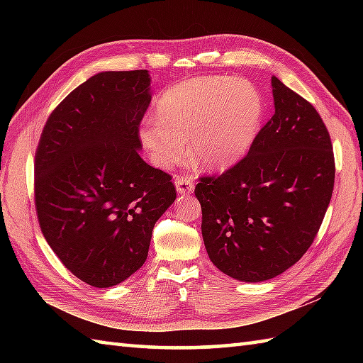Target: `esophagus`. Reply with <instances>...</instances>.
Segmentation results:
<instances>
[{"label":"esophagus","mask_w":363,"mask_h":363,"mask_svg":"<svg viewBox=\"0 0 363 363\" xmlns=\"http://www.w3.org/2000/svg\"><path fill=\"white\" fill-rule=\"evenodd\" d=\"M176 189L179 194H191L195 189V181H194V176L191 174H182V176H177L176 177Z\"/></svg>","instance_id":"1"}]
</instances>
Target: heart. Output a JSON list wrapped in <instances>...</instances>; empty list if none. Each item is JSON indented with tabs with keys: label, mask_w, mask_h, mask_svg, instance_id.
<instances>
[{
	"label": "heart",
	"mask_w": 363,
	"mask_h": 363,
	"mask_svg": "<svg viewBox=\"0 0 363 363\" xmlns=\"http://www.w3.org/2000/svg\"><path fill=\"white\" fill-rule=\"evenodd\" d=\"M265 104L259 89L233 76H201L169 87L156 117L146 118L140 140L157 167L169 168L187 152L207 169H225L250 151Z\"/></svg>",
	"instance_id": "heart-1"
}]
</instances>
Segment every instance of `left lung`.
Returning a JSON list of instances; mask_svg holds the SVG:
<instances>
[{"label":"left lung","instance_id":"obj_1","mask_svg":"<svg viewBox=\"0 0 363 363\" xmlns=\"http://www.w3.org/2000/svg\"><path fill=\"white\" fill-rule=\"evenodd\" d=\"M272 86L274 115L248 154L195 187L207 254L243 282L272 279L304 256L335 181L333 142L317 109L276 76Z\"/></svg>","mask_w":363,"mask_h":363}]
</instances>
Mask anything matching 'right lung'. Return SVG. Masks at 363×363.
Wrapping results in <instances>:
<instances>
[{"label": "right lung", "mask_w": 363, "mask_h": 363, "mask_svg": "<svg viewBox=\"0 0 363 363\" xmlns=\"http://www.w3.org/2000/svg\"><path fill=\"white\" fill-rule=\"evenodd\" d=\"M150 103L146 70L98 73L59 103L37 145L38 225L91 287L117 285L145 264L152 228L176 199L172 176L137 151Z\"/></svg>", "instance_id": "add662e5"}]
</instances>
